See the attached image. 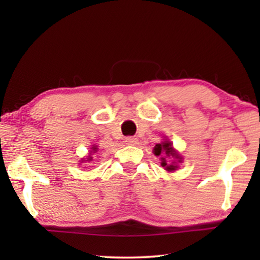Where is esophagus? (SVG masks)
<instances>
[{
  "mask_svg": "<svg viewBox=\"0 0 260 260\" xmlns=\"http://www.w3.org/2000/svg\"><path fill=\"white\" fill-rule=\"evenodd\" d=\"M125 142L127 144H129V146H135V144H138L139 140L136 139V138H134V136H128V138H126Z\"/></svg>",
  "mask_w": 260,
  "mask_h": 260,
  "instance_id": "obj_1",
  "label": "esophagus"
}]
</instances>
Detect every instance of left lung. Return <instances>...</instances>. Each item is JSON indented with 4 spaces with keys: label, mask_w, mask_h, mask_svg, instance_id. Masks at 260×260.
<instances>
[{
    "label": "left lung",
    "mask_w": 260,
    "mask_h": 260,
    "mask_svg": "<svg viewBox=\"0 0 260 260\" xmlns=\"http://www.w3.org/2000/svg\"><path fill=\"white\" fill-rule=\"evenodd\" d=\"M153 153L160 157L161 166L164 167L167 172H173V171L178 169L179 162H182V157L177 152V150L173 148L172 142H170L169 140H165L164 142L156 144L155 148H153ZM169 157H173L176 160L172 163H169Z\"/></svg>",
    "instance_id": "1"
}]
</instances>
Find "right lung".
<instances>
[{"label":"right lung","mask_w":260,"mask_h":260,"mask_svg":"<svg viewBox=\"0 0 260 260\" xmlns=\"http://www.w3.org/2000/svg\"><path fill=\"white\" fill-rule=\"evenodd\" d=\"M90 149H91V150H90V153H89V156H88V157L86 158V159H87V161H91V160H93V157H91V153H95L96 151H98V150H99V148H98V147H96V146H93V147H91Z\"/></svg>","instance_id":"add662e5"}]
</instances>
